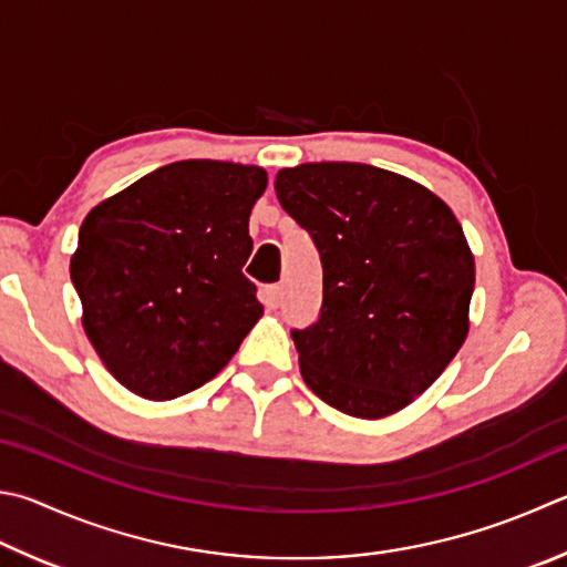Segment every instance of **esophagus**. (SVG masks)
I'll return each instance as SVG.
<instances>
[{
  "label": "esophagus",
  "mask_w": 567,
  "mask_h": 567,
  "mask_svg": "<svg viewBox=\"0 0 567 567\" xmlns=\"http://www.w3.org/2000/svg\"><path fill=\"white\" fill-rule=\"evenodd\" d=\"M260 300H262L267 310H277V307H280V302H282V287L280 285L265 287V290L260 292Z\"/></svg>",
  "instance_id": "obj_1"
}]
</instances>
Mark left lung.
I'll return each instance as SVG.
<instances>
[{"instance_id":"left-lung-1","label":"left lung","mask_w":567,"mask_h":567,"mask_svg":"<svg viewBox=\"0 0 567 567\" xmlns=\"http://www.w3.org/2000/svg\"><path fill=\"white\" fill-rule=\"evenodd\" d=\"M275 190L324 272L317 322L292 329L307 386L359 419L409 406L468 334L476 267L456 215L367 163L282 168Z\"/></svg>"}]
</instances>
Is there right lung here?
Here are the masks:
<instances>
[{
  "label": "right lung",
  "instance_id": "1",
  "mask_svg": "<svg viewBox=\"0 0 567 567\" xmlns=\"http://www.w3.org/2000/svg\"><path fill=\"white\" fill-rule=\"evenodd\" d=\"M265 188L257 166L178 161L86 215L71 282L89 342L133 394L166 401L210 382L262 317L243 265Z\"/></svg>",
  "mask_w": 567,
  "mask_h": 567
}]
</instances>
